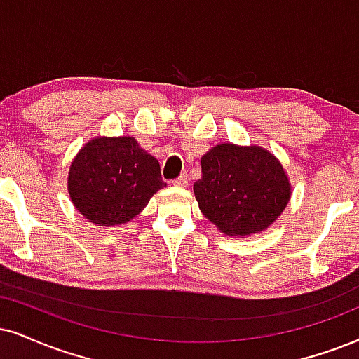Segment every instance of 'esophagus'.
I'll return each mask as SVG.
<instances>
[{"label":"esophagus","mask_w":359,"mask_h":359,"mask_svg":"<svg viewBox=\"0 0 359 359\" xmlns=\"http://www.w3.org/2000/svg\"><path fill=\"white\" fill-rule=\"evenodd\" d=\"M188 175L187 172H183V175H180L178 178H176L175 181H172V184H175V187H181V188H184V187H188Z\"/></svg>","instance_id":"1"}]
</instances>
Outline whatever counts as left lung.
<instances>
[{
	"label": "left lung",
	"mask_w": 359,
	"mask_h": 359,
	"mask_svg": "<svg viewBox=\"0 0 359 359\" xmlns=\"http://www.w3.org/2000/svg\"><path fill=\"white\" fill-rule=\"evenodd\" d=\"M201 172L193 184L201 213L229 236L266 229L291 198L281 163L259 146L216 144L201 158Z\"/></svg>",
	"instance_id": "1"
}]
</instances>
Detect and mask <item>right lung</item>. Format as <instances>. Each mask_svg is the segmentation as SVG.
<instances>
[{"label":"right lung","mask_w":359,"mask_h":359,"mask_svg":"<svg viewBox=\"0 0 359 359\" xmlns=\"http://www.w3.org/2000/svg\"><path fill=\"white\" fill-rule=\"evenodd\" d=\"M163 187L158 159L133 136L88 141L69 166V198L98 226L128 223Z\"/></svg>","instance_id":"1"}]
</instances>
